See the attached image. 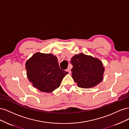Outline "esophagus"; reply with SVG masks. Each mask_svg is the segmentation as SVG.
<instances>
[{"mask_svg":"<svg viewBox=\"0 0 129 129\" xmlns=\"http://www.w3.org/2000/svg\"><path fill=\"white\" fill-rule=\"evenodd\" d=\"M66 72H67L68 74H71V69H70L69 68H67V69L66 70Z\"/></svg>","mask_w":129,"mask_h":129,"instance_id":"34e87169","label":"esophagus"}]
</instances>
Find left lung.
<instances>
[{
	"instance_id": "8db88e82",
	"label": "left lung",
	"mask_w": 129,
	"mask_h": 129,
	"mask_svg": "<svg viewBox=\"0 0 129 129\" xmlns=\"http://www.w3.org/2000/svg\"><path fill=\"white\" fill-rule=\"evenodd\" d=\"M72 77L78 87L90 88L96 86L103 80L104 68L100 60L80 53L71 60Z\"/></svg>"
}]
</instances>
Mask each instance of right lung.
<instances>
[{
  "label": "right lung",
  "mask_w": 129,
  "mask_h": 129,
  "mask_svg": "<svg viewBox=\"0 0 129 129\" xmlns=\"http://www.w3.org/2000/svg\"><path fill=\"white\" fill-rule=\"evenodd\" d=\"M27 75L34 87L50 92L59 87L68 72L60 69L57 58L52 54L37 53L26 63Z\"/></svg>",
  "instance_id": "right-lung-1"
}]
</instances>
